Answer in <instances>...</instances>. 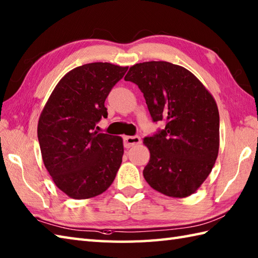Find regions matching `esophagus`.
I'll return each instance as SVG.
<instances>
[{
  "label": "esophagus",
  "instance_id": "obj_1",
  "mask_svg": "<svg viewBox=\"0 0 258 258\" xmlns=\"http://www.w3.org/2000/svg\"><path fill=\"white\" fill-rule=\"evenodd\" d=\"M124 146L126 149H130V147H132L136 144H140L141 143V138L138 135L135 136H124Z\"/></svg>",
  "mask_w": 258,
  "mask_h": 258
}]
</instances>
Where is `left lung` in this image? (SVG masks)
Returning <instances> with one entry per match:
<instances>
[{
  "label": "left lung",
  "instance_id": "1",
  "mask_svg": "<svg viewBox=\"0 0 258 258\" xmlns=\"http://www.w3.org/2000/svg\"><path fill=\"white\" fill-rule=\"evenodd\" d=\"M143 93L153 122L165 128L144 139L150 162L143 175L151 187L187 197L207 178L220 149L216 102L189 71L164 61L133 65L124 78Z\"/></svg>",
  "mask_w": 258,
  "mask_h": 258
}]
</instances>
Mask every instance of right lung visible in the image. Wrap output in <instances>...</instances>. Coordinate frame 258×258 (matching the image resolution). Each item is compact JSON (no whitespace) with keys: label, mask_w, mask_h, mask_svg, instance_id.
I'll use <instances>...</instances> for the list:
<instances>
[{"label":"right lung","mask_w":258,"mask_h":258,"mask_svg":"<svg viewBox=\"0 0 258 258\" xmlns=\"http://www.w3.org/2000/svg\"><path fill=\"white\" fill-rule=\"evenodd\" d=\"M127 69L102 62L73 69L58 82L41 113L37 138L43 162L71 199L100 195L116 176L123 140L97 133L95 126L107 117L104 103Z\"/></svg>","instance_id":"obj_1"}]
</instances>
